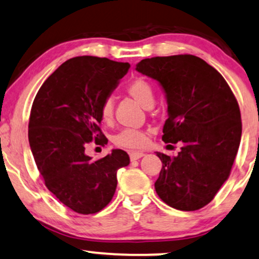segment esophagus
<instances>
[{"mask_svg": "<svg viewBox=\"0 0 259 259\" xmlns=\"http://www.w3.org/2000/svg\"><path fill=\"white\" fill-rule=\"evenodd\" d=\"M142 156H144L143 153H141V151H133V153H130V160L132 161H135V160H139Z\"/></svg>", "mask_w": 259, "mask_h": 259, "instance_id": "34e87169", "label": "esophagus"}]
</instances>
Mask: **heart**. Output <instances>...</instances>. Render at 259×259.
<instances>
[{"label": "heart", "mask_w": 259, "mask_h": 259, "mask_svg": "<svg viewBox=\"0 0 259 259\" xmlns=\"http://www.w3.org/2000/svg\"><path fill=\"white\" fill-rule=\"evenodd\" d=\"M126 92L140 103L144 109H150L155 102V91L153 85L144 78H136L126 86ZM113 116V102L111 98H106L102 103L101 117L104 122L111 120ZM116 146L126 149H140L147 143V134L142 130L124 129L113 139Z\"/></svg>", "instance_id": "b5f03b06"}]
</instances>
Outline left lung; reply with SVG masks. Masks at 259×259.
I'll use <instances>...</instances> for the list:
<instances>
[{"mask_svg": "<svg viewBox=\"0 0 259 259\" xmlns=\"http://www.w3.org/2000/svg\"><path fill=\"white\" fill-rule=\"evenodd\" d=\"M136 71L157 80L165 94L162 141L184 144L175 157L156 153L157 195L180 211L202 208L229 179L239 148L242 119L232 90L214 67L191 54L148 58Z\"/></svg>", "mask_w": 259, "mask_h": 259, "instance_id": "obj_1", "label": "left lung"}]
</instances>
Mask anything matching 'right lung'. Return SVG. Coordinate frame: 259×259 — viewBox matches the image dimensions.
I'll list each match as a JSON object with an SVG mask.
<instances>
[{
    "instance_id": "add662e5",
    "label": "right lung",
    "mask_w": 259,
    "mask_h": 259,
    "mask_svg": "<svg viewBox=\"0 0 259 259\" xmlns=\"http://www.w3.org/2000/svg\"><path fill=\"white\" fill-rule=\"evenodd\" d=\"M129 67L108 58H72L46 79L33 102L28 140L37 169L48 191L80 214H94L111 201L117 170L130 163L120 149L97 161L85 154L92 141L105 144L102 103Z\"/></svg>"
}]
</instances>
